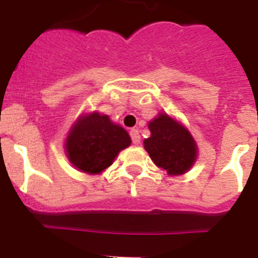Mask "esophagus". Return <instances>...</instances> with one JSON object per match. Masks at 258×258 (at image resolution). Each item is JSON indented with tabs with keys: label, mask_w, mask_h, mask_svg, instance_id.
<instances>
[{
	"label": "esophagus",
	"mask_w": 258,
	"mask_h": 258,
	"mask_svg": "<svg viewBox=\"0 0 258 258\" xmlns=\"http://www.w3.org/2000/svg\"><path fill=\"white\" fill-rule=\"evenodd\" d=\"M130 135H131V139H133V143L135 146L140 144V135H139V131L135 128H133L130 131Z\"/></svg>",
	"instance_id": "obj_1"
}]
</instances>
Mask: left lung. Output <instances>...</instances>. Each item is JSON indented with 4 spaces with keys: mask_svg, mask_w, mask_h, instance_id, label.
<instances>
[{
    "mask_svg": "<svg viewBox=\"0 0 258 258\" xmlns=\"http://www.w3.org/2000/svg\"><path fill=\"white\" fill-rule=\"evenodd\" d=\"M148 128L151 136L144 140V148L156 165L169 176L187 172L198 155L196 140L187 128L165 112L151 120Z\"/></svg>",
    "mask_w": 258,
    "mask_h": 258,
    "instance_id": "1",
    "label": "left lung"
}]
</instances>
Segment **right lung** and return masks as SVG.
I'll return each instance as SVG.
<instances>
[{"label":"right lung","instance_id":"1","mask_svg":"<svg viewBox=\"0 0 258 258\" xmlns=\"http://www.w3.org/2000/svg\"><path fill=\"white\" fill-rule=\"evenodd\" d=\"M130 144L131 138L123 127L112 123L107 115L94 111L76 120L67 136L66 152L77 169L98 174Z\"/></svg>","mask_w":258,"mask_h":258}]
</instances>
